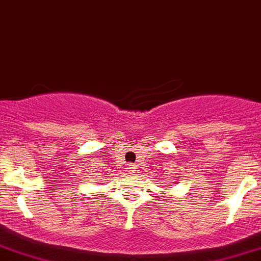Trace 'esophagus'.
Segmentation results:
<instances>
[{
  "label": "esophagus",
  "instance_id": "esophagus-1",
  "mask_svg": "<svg viewBox=\"0 0 261 261\" xmlns=\"http://www.w3.org/2000/svg\"><path fill=\"white\" fill-rule=\"evenodd\" d=\"M126 169H127L128 173H131V174H133V173H135V171H136V169H138V166L133 165V164H130V165H127V168H126Z\"/></svg>",
  "mask_w": 261,
  "mask_h": 261
}]
</instances>
